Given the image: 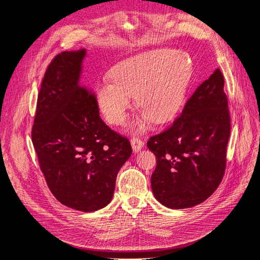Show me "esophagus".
Masks as SVG:
<instances>
[{
    "instance_id": "esophagus-1",
    "label": "esophagus",
    "mask_w": 260,
    "mask_h": 260,
    "mask_svg": "<svg viewBox=\"0 0 260 260\" xmlns=\"http://www.w3.org/2000/svg\"><path fill=\"white\" fill-rule=\"evenodd\" d=\"M131 145H132L133 152L138 153L144 146V142L141 139H139V138H132L131 139Z\"/></svg>"
}]
</instances>
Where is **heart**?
<instances>
[{
  "label": "heart",
  "instance_id": "obj_1",
  "mask_svg": "<svg viewBox=\"0 0 260 260\" xmlns=\"http://www.w3.org/2000/svg\"><path fill=\"white\" fill-rule=\"evenodd\" d=\"M192 77V65L183 54L170 49L140 53L113 68L112 78L98 86L96 100L108 122L125 120L136 94L142 114L136 121L143 129L149 121L170 120L183 104Z\"/></svg>",
  "mask_w": 260,
  "mask_h": 260
}]
</instances>
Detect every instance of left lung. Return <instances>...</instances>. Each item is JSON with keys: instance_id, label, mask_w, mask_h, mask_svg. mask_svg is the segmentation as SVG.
I'll return each instance as SVG.
<instances>
[{"instance_id": "obj_1", "label": "left lung", "mask_w": 260, "mask_h": 260, "mask_svg": "<svg viewBox=\"0 0 260 260\" xmlns=\"http://www.w3.org/2000/svg\"><path fill=\"white\" fill-rule=\"evenodd\" d=\"M224 78L216 69L198 86L171 125L149 138L156 156L151 178L156 200L172 209L206 201L223 178L231 132Z\"/></svg>"}]
</instances>
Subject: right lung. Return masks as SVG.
<instances>
[{"label": "right lung", "mask_w": 260, "mask_h": 260, "mask_svg": "<svg viewBox=\"0 0 260 260\" xmlns=\"http://www.w3.org/2000/svg\"><path fill=\"white\" fill-rule=\"evenodd\" d=\"M85 50L55 55L38 94L31 139L50 191L62 205L95 211L112 201L129 140L100 117L95 93L79 81Z\"/></svg>", "instance_id": "1"}]
</instances>
